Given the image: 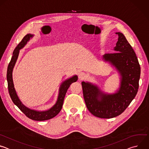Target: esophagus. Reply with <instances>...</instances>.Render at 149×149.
<instances>
[{
	"mask_svg": "<svg viewBox=\"0 0 149 149\" xmlns=\"http://www.w3.org/2000/svg\"><path fill=\"white\" fill-rule=\"evenodd\" d=\"M78 77L79 78L81 79H84L86 78L87 77V75L86 73H85L84 72H80L79 73V75H78Z\"/></svg>",
	"mask_w": 149,
	"mask_h": 149,
	"instance_id": "esophagus-1",
	"label": "esophagus"
}]
</instances>
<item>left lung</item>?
Instances as JSON below:
<instances>
[{
    "label": "left lung",
    "mask_w": 149,
    "mask_h": 149,
    "mask_svg": "<svg viewBox=\"0 0 149 149\" xmlns=\"http://www.w3.org/2000/svg\"><path fill=\"white\" fill-rule=\"evenodd\" d=\"M118 41L114 50L107 53L103 59L114 65L121 76L119 91L114 94H102L97 86L82 82L83 95L89 111L102 118L116 117L128 107L136 97L139 86L140 66L135 52L121 32H117Z\"/></svg>",
    "instance_id": "left-lung-1"
}]
</instances>
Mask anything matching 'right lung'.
I'll return each instance as SVG.
<instances>
[{"label": "right lung", "instance_id": "1", "mask_svg": "<svg viewBox=\"0 0 149 149\" xmlns=\"http://www.w3.org/2000/svg\"><path fill=\"white\" fill-rule=\"evenodd\" d=\"M32 36H33V35H31L30 33L25 35L23 38L22 40L20 42V43L15 48L13 52V56L9 63L8 70H7L8 87L9 93L12 101L20 109V110L25 114V115L26 117H28L31 120H35V121H44V120H49L51 118H54L60 112L62 107L63 100H64L66 93L68 88L70 87V85L72 82H76L77 81L78 77L77 75H75L72 78L64 81L60 87L59 93L56 103L53 107H52L49 110L45 111H37L31 110L26 107L19 100L18 97L17 96L16 91L15 90L13 80H12V70L15 64V62L17 60L19 52V49L22 48L26 44L27 42Z\"/></svg>", "mask_w": 149, "mask_h": 149}]
</instances>
